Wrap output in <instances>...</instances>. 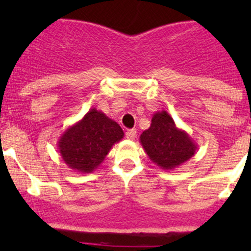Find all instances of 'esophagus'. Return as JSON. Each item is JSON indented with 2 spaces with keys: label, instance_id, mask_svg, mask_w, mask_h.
<instances>
[{
  "label": "esophagus",
  "instance_id": "34e87169",
  "mask_svg": "<svg viewBox=\"0 0 251 251\" xmlns=\"http://www.w3.org/2000/svg\"><path fill=\"white\" fill-rule=\"evenodd\" d=\"M136 135H137V131L135 128L126 131V138H128V140H135Z\"/></svg>",
  "mask_w": 251,
  "mask_h": 251
}]
</instances>
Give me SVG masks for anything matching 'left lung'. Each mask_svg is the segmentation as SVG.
Listing matches in <instances>:
<instances>
[{"label": "left lung", "instance_id": "1", "mask_svg": "<svg viewBox=\"0 0 251 251\" xmlns=\"http://www.w3.org/2000/svg\"><path fill=\"white\" fill-rule=\"evenodd\" d=\"M140 142L149 159L166 171L189 160L198 148L186 131L177 127L166 110L154 114L151 127L142 132Z\"/></svg>", "mask_w": 251, "mask_h": 251}]
</instances>
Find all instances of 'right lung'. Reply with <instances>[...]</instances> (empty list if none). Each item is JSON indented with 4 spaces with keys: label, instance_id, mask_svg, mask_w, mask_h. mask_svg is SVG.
Segmentation results:
<instances>
[{
    "label": "right lung",
    "instance_id": "1",
    "mask_svg": "<svg viewBox=\"0 0 251 251\" xmlns=\"http://www.w3.org/2000/svg\"><path fill=\"white\" fill-rule=\"evenodd\" d=\"M123 138L124 131L119 124L93 108L63 132L58 151L70 169L90 174L103 163L111 147Z\"/></svg>",
    "mask_w": 251,
    "mask_h": 251
}]
</instances>
